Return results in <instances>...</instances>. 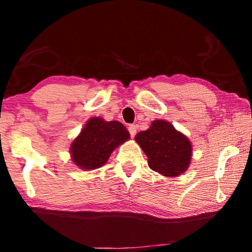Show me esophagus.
<instances>
[{
    "instance_id": "34e87169",
    "label": "esophagus",
    "mask_w": 252,
    "mask_h": 252,
    "mask_svg": "<svg viewBox=\"0 0 252 252\" xmlns=\"http://www.w3.org/2000/svg\"><path fill=\"white\" fill-rule=\"evenodd\" d=\"M128 132H129L130 136H132V137L135 136V134H136V126L135 125H129L128 126Z\"/></svg>"
}]
</instances>
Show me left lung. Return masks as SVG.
Listing matches in <instances>:
<instances>
[{
	"mask_svg": "<svg viewBox=\"0 0 252 252\" xmlns=\"http://www.w3.org/2000/svg\"><path fill=\"white\" fill-rule=\"evenodd\" d=\"M135 141L148 156L151 170L165 177H177L188 168L191 143L170 123L154 120L147 130L136 134Z\"/></svg>",
	"mask_w": 252,
	"mask_h": 252,
	"instance_id": "8db88e82",
	"label": "left lung"
}]
</instances>
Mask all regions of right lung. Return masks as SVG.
I'll list each match as a JSON object with an SVG mask.
<instances>
[{
    "mask_svg": "<svg viewBox=\"0 0 252 252\" xmlns=\"http://www.w3.org/2000/svg\"><path fill=\"white\" fill-rule=\"evenodd\" d=\"M128 139V130L122 123L104 122L95 117L88 120L72 142V160L84 170H95L106 163L115 148Z\"/></svg>",
    "mask_w": 252,
    "mask_h": 252,
    "instance_id": "right-lung-1",
    "label": "right lung"
}]
</instances>
